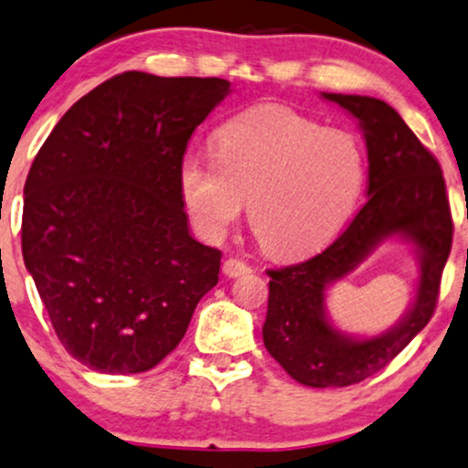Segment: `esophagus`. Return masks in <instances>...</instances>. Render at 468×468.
<instances>
[{
  "mask_svg": "<svg viewBox=\"0 0 468 468\" xmlns=\"http://www.w3.org/2000/svg\"><path fill=\"white\" fill-rule=\"evenodd\" d=\"M222 272L227 277H241V274H249L252 272V268L246 261H241L238 257H229L227 261L222 263Z\"/></svg>",
  "mask_w": 468,
  "mask_h": 468,
  "instance_id": "34e87169",
  "label": "esophagus"
}]
</instances>
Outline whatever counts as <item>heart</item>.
Instances as JSON below:
<instances>
[{"instance_id": "obj_1", "label": "heart", "mask_w": 468, "mask_h": 468, "mask_svg": "<svg viewBox=\"0 0 468 468\" xmlns=\"http://www.w3.org/2000/svg\"><path fill=\"white\" fill-rule=\"evenodd\" d=\"M216 158L187 154L180 163L191 219L207 239H219L249 202L252 233L274 257L323 249L364 194L366 154L356 134L285 106H261L224 123Z\"/></svg>"}]
</instances>
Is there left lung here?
Returning <instances> with one entry per match:
<instances>
[{
    "label": "left lung",
    "mask_w": 468,
    "mask_h": 468,
    "mask_svg": "<svg viewBox=\"0 0 468 468\" xmlns=\"http://www.w3.org/2000/svg\"><path fill=\"white\" fill-rule=\"evenodd\" d=\"M323 98L359 122L368 150V200L345 233L316 257L268 270L263 345L298 384L345 388L379 373L430 323L452 252L453 219L441 163L390 104L368 95ZM395 234L413 241L421 263L413 307L379 336L342 335L325 318V288Z\"/></svg>",
    "instance_id": "1"
}]
</instances>
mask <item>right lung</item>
Instances as JSON below:
<instances>
[{
	"label": "right lung",
	"mask_w": 468,
	"mask_h": 468,
	"mask_svg": "<svg viewBox=\"0 0 468 468\" xmlns=\"http://www.w3.org/2000/svg\"><path fill=\"white\" fill-rule=\"evenodd\" d=\"M222 78L123 71L78 100L35 156L21 250L60 345L106 375L154 368L218 283L191 238L178 170Z\"/></svg>",
	"instance_id": "right-lung-1"
}]
</instances>
